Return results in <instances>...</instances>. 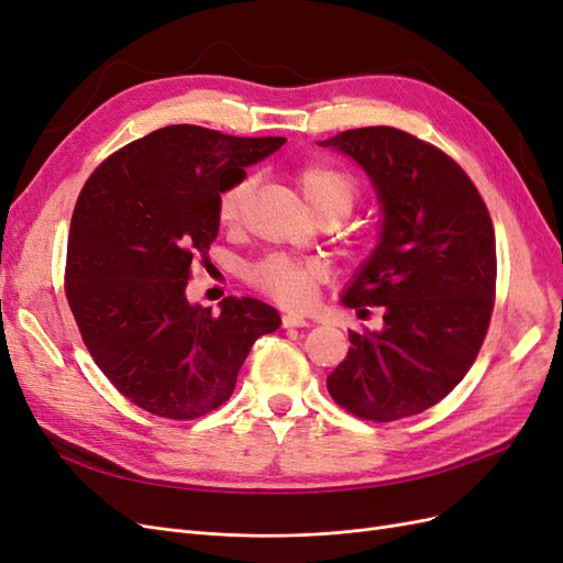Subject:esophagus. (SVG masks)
Masks as SVG:
<instances>
[{
  "label": "esophagus",
  "mask_w": 563,
  "mask_h": 563,
  "mask_svg": "<svg viewBox=\"0 0 563 563\" xmlns=\"http://www.w3.org/2000/svg\"><path fill=\"white\" fill-rule=\"evenodd\" d=\"M282 321H284V327H286V329H302V327H310V321L305 319L302 314H296V312H288V314H284V317H282Z\"/></svg>",
  "instance_id": "esophagus-1"
}]
</instances>
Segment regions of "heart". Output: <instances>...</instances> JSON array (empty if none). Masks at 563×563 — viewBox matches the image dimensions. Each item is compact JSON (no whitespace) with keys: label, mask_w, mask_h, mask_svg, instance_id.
<instances>
[{"label":"heart","mask_w":563,"mask_h":563,"mask_svg":"<svg viewBox=\"0 0 563 563\" xmlns=\"http://www.w3.org/2000/svg\"><path fill=\"white\" fill-rule=\"evenodd\" d=\"M302 199L312 213L321 218L345 220L362 199V185L347 168L331 162H314L296 174ZM255 190V178L242 176L228 185L218 197V220L225 228H240L246 218L249 203ZM321 279V269L314 263L288 258V255H267L249 269V282L263 294L275 298L286 308L310 305Z\"/></svg>","instance_id":"heart-1"}]
</instances>
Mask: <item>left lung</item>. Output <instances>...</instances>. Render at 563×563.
<instances>
[{
  "label": "left lung",
  "mask_w": 563,
  "mask_h": 563,
  "mask_svg": "<svg viewBox=\"0 0 563 563\" xmlns=\"http://www.w3.org/2000/svg\"><path fill=\"white\" fill-rule=\"evenodd\" d=\"M352 157L376 187L383 230L343 296L383 310V331H350V352L327 387L362 420L422 413L465 378L496 300V234L470 176L446 152L391 126L323 141Z\"/></svg>",
  "instance_id": "left-lung-1"
}]
</instances>
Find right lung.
<instances>
[{"mask_svg":"<svg viewBox=\"0 0 563 563\" xmlns=\"http://www.w3.org/2000/svg\"><path fill=\"white\" fill-rule=\"evenodd\" d=\"M286 139H236L174 124L117 150L81 187L65 296L96 366L143 411L195 420L232 395L251 345L279 312L228 296L220 312L185 298L218 236V197Z\"/></svg>","mask_w":563,"mask_h":563,"instance_id":"obj_1","label":"right lung"}]
</instances>
